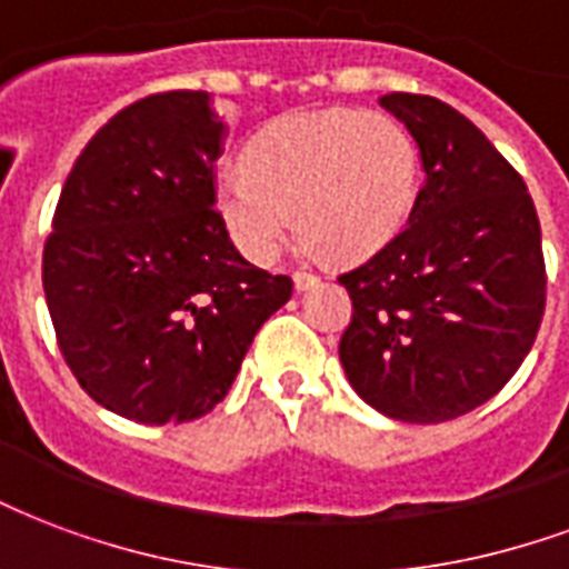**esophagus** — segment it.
Instances as JSON below:
<instances>
[{
  "instance_id": "34e87169",
  "label": "esophagus",
  "mask_w": 569,
  "mask_h": 569,
  "mask_svg": "<svg viewBox=\"0 0 569 569\" xmlns=\"http://www.w3.org/2000/svg\"><path fill=\"white\" fill-rule=\"evenodd\" d=\"M292 280H296L298 292H305V289H313V286L319 283L317 273H310V271H296V277H292Z\"/></svg>"
}]
</instances>
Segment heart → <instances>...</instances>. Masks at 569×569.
I'll use <instances>...</instances> for the list:
<instances>
[{"mask_svg":"<svg viewBox=\"0 0 569 569\" xmlns=\"http://www.w3.org/2000/svg\"><path fill=\"white\" fill-rule=\"evenodd\" d=\"M241 166L247 178L217 183V210L252 262L280 252L292 213L328 256H368L401 231L419 189L413 138L382 111L277 117L247 141Z\"/></svg>","mask_w":569,"mask_h":569,"instance_id":"b5f03b06","label":"heart"}]
</instances>
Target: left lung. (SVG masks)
Instances as JSON below:
<instances>
[{
	"mask_svg": "<svg viewBox=\"0 0 569 569\" xmlns=\"http://www.w3.org/2000/svg\"><path fill=\"white\" fill-rule=\"evenodd\" d=\"M380 104L413 134L425 183L407 226L338 277L352 298L340 365L382 416L449 422L531 352L546 310L540 220L519 171L465 113L413 92Z\"/></svg>",
	"mask_w": 569,
	"mask_h": 569,
	"instance_id": "obj_1",
	"label": "left lung"
}]
</instances>
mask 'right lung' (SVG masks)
Here are the masks:
<instances>
[{
  "instance_id": "1",
  "label": "right lung",
  "mask_w": 569,
  "mask_h": 569,
  "mask_svg": "<svg viewBox=\"0 0 569 569\" xmlns=\"http://www.w3.org/2000/svg\"><path fill=\"white\" fill-rule=\"evenodd\" d=\"M222 134L208 92H156L113 113L62 183L41 259L57 343L92 401L132 422L210 413L292 298L213 208Z\"/></svg>"
}]
</instances>
